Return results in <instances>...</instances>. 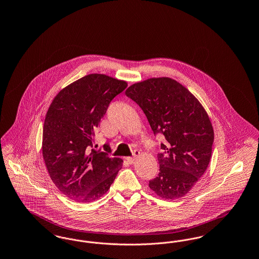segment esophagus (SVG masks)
Wrapping results in <instances>:
<instances>
[{
  "label": "esophagus",
  "mask_w": 259,
  "mask_h": 259,
  "mask_svg": "<svg viewBox=\"0 0 259 259\" xmlns=\"http://www.w3.org/2000/svg\"><path fill=\"white\" fill-rule=\"evenodd\" d=\"M139 155H140V151L135 150V151H134V155L131 156V157H126V160H127V162H128L129 164H133Z\"/></svg>",
  "instance_id": "1"
}]
</instances>
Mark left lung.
Listing matches in <instances>:
<instances>
[{
  "mask_svg": "<svg viewBox=\"0 0 259 259\" xmlns=\"http://www.w3.org/2000/svg\"><path fill=\"white\" fill-rule=\"evenodd\" d=\"M144 111L154 134L165 137L157 154L158 176L149 188L165 200L184 197L208 168L213 128L208 112L186 87L171 77H151L125 91Z\"/></svg>",
  "mask_w": 259,
  "mask_h": 259,
  "instance_id": "left-lung-1",
  "label": "left lung"
}]
</instances>
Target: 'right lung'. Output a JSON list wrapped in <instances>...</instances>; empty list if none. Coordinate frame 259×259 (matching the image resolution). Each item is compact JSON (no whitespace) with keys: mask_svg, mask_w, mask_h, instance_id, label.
I'll use <instances>...</instances> for the list:
<instances>
[{"mask_svg":"<svg viewBox=\"0 0 259 259\" xmlns=\"http://www.w3.org/2000/svg\"><path fill=\"white\" fill-rule=\"evenodd\" d=\"M127 85L107 74H87L52 100L44 123L42 157L51 181L65 196L81 203L95 201L122 168L121 158L88 147L95 142V130L111 100ZM105 148L110 150L108 145Z\"/></svg>","mask_w":259,"mask_h":259,"instance_id":"add662e5","label":"right lung"}]
</instances>
